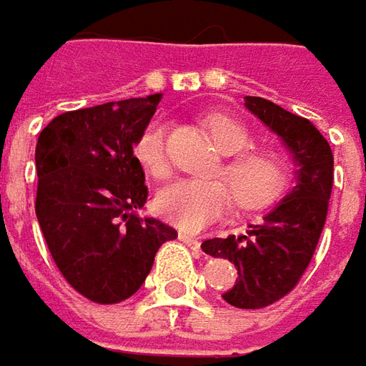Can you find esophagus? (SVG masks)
<instances>
[{"mask_svg": "<svg viewBox=\"0 0 366 366\" xmlns=\"http://www.w3.org/2000/svg\"><path fill=\"white\" fill-rule=\"evenodd\" d=\"M180 241H182L184 245L190 247V249H194V251H198V249H200V241H198L196 237H192V234L180 233Z\"/></svg>", "mask_w": 366, "mask_h": 366, "instance_id": "1", "label": "esophagus"}]
</instances>
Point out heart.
<instances>
[{"instance_id":"b5f03b06","label":"heart","mask_w":366,"mask_h":366,"mask_svg":"<svg viewBox=\"0 0 366 366\" xmlns=\"http://www.w3.org/2000/svg\"><path fill=\"white\" fill-rule=\"evenodd\" d=\"M212 139L222 154L231 156L219 172L222 180L186 178L159 190L158 212L184 231H198L208 222L221 219L231 202L245 212H255L280 202L292 184V166L284 154L275 149H249L253 137L243 123L227 115H210L207 119ZM166 123L152 121L135 142V158L154 178L170 174V158L166 145Z\"/></svg>"}]
</instances>
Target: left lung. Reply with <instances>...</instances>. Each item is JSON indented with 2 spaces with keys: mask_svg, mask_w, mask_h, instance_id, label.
Returning a JSON list of instances; mask_svg holds the SVG:
<instances>
[{
  "mask_svg": "<svg viewBox=\"0 0 366 366\" xmlns=\"http://www.w3.org/2000/svg\"><path fill=\"white\" fill-rule=\"evenodd\" d=\"M245 107L275 132L300 166L297 184L261 224L245 234L208 239L202 251L234 263L239 280L224 294L234 308H267L287 296L308 269L328 214L334 156L322 133L304 117L261 97H245Z\"/></svg>",
  "mask_w": 366,
  "mask_h": 366,
  "instance_id": "1",
  "label": "left lung"
}]
</instances>
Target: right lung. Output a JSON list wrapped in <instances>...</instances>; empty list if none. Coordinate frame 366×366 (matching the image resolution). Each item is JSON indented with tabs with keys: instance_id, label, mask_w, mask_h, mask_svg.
I'll return each mask as SVG.
<instances>
[{
	"instance_id": "right-lung-1",
	"label": "right lung",
	"mask_w": 366,
	"mask_h": 366,
	"mask_svg": "<svg viewBox=\"0 0 366 366\" xmlns=\"http://www.w3.org/2000/svg\"><path fill=\"white\" fill-rule=\"evenodd\" d=\"M162 95L62 113L36 144V217L58 271L95 304L132 297L176 229L137 214L147 200L139 133Z\"/></svg>"
}]
</instances>
